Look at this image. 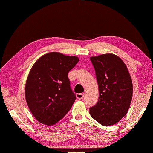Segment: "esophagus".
I'll list each match as a JSON object with an SVG mask.
<instances>
[{"mask_svg":"<svg viewBox=\"0 0 153 153\" xmlns=\"http://www.w3.org/2000/svg\"><path fill=\"white\" fill-rule=\"evenodd\" d=\"M84 97V94H77L76 98L78 99H82Z\"/></svg>","mask_w":153,"mask_h":153,"instance_id":"34e87169","label":"esophagus"}]
</instances>
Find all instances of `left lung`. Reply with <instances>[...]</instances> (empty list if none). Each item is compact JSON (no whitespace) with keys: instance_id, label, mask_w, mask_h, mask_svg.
I'll use <instances>...</instances> for the list:
<instances>
[{"instance_id":"left-lung-1","label":"left lung","mask_w":153,"mask_h":153,"mask_svg":"<svg viewBox=\"0 0 153 153\" xmlns=\"http://www.w3.org/2000/svg\"><path fill=\"white\" fill-rule=\"evenodd\" d=\"M99 85L97 103L89 108L91 116L100 125L117 123L127 113L132 97V82L122 59L113 54L91 57Z\"/></svg>"}]
</instances>
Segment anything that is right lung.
<instances>
[{
  "mask_svg": "<svg viewBox=\"0 0 153 153\" xmlns=\"http://www.w3.org/2000/svg\"><path fill=\"white\" fill-rule=\"evenodd\" d=\"M79 60L76 56L52 52L32 66L26 82L25 97L30 110L41 123L54 125L71 108L76 95L68 73Z\"/></svg>",
  "mask_w": 153,
  "mask_h": 153,
  "instance_id": "right-lung-1",
  "label": "right lung"
}]
</instances>
